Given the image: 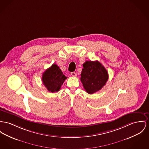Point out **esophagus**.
Listing matches in <instances>:
<instances>
[{
  "label": "esophagus",
  "instance_id": "obj_1",
  "mask_svg": "<svg viewBox=\"0 0 149 149\" xmlns=\"http://www.w3.org/2000/svg\"><path fill=\"white\" fill-rule=\"evenodd\" d=\"M70 74H71V76H73V77H76V76H77L76 73V72H71V73H70Z\"/></svg>",
  "mask_w": 149,
  "mask_h": 149
}]
</instances>
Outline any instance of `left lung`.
<instances>
[{
  "label": "left lung",
  "instance_id": "1",
  "mask_svg": "<svg viewBox=\"0 0 149 149\" xmlns=\"http://www.w3.org/2000/svg\"><path fill=\"white\" fill-rule=\"evenodd\" d=\"M81 73V81L86 91L92 94L101 89L109 79L106 69L98 61H86Z\"/></svg>",
  "mask_w": 149,
  "mask_h": 149
}]
</instances>
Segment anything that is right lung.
<instances>
[{
	"label": "right lung",
	"instance_id": "1",
	"mask_svg": "<svg viewBox=\"0 0 149 149\" xmlns=\"http://www.w3.org/2000/svg\"><path fill=\"white\" fill-rule=\"evenodd\" d=\"M67 78L59 67L56 64H53L49 68L45 71L42 80L49 91L55 93L59 91Z\"/></svg>",
	"mask_w": 149,
	"mask_h": 149
}]
</instances>
